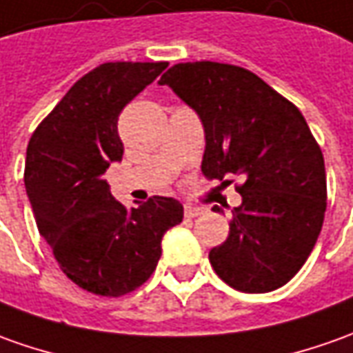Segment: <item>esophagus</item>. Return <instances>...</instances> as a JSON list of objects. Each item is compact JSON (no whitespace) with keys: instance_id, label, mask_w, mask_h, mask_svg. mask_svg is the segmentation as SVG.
Here are the masks:
<instances>
[{"instance_id":"34e87169","label":"esophagus","mask_w":353,"mask_h":353,"mask_svg":"<svg viewBox=\"0 0 353 353\" xmlns=\"http://www.w3.org/2000/svg\"><path fill=\"white\" fill-rule=\"evenodd\" d=\"M203 212H205V210L199 207H185V218H196L201 216Z\"/></svg>"}]
</instances>
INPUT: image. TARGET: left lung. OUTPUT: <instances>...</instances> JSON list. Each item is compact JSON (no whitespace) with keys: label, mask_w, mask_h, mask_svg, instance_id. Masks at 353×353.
I'll return each mask as SVG.
<instances>
[{"label":"left lung","mask_w":353,"mask_h":353,"mask_svg":"<svg viewBox=\"0 0 353 353\" xmlns=\"http://www.w3.org/2000/svg\"><path fill=\"white\" fill-rule=\"evenodd\" d=\"M160 85L203 121V174L222 183L243 179L226 241L208 253L214 272L247 294L284 286L311 255L327 210L325 160L305 117L243 67L177 63Z\"/></svg>","instance_id":"8db88e82"}]
</instances>
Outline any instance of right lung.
I'll use <instances>...</instances> for the list:
<instances>
[{
  "label": "right lung",
  "instance_id": "obj_1",
  "mask_svg": "<svg viewBox=\"0 0 353 353\" xmlns=\"http://www.w3.org/2000/svg\"><path fill=\"white\" fill-rule=\"evenodd\" d=\"M166 67L98 65L69 88L26 146L25 187L38 232L67 278L96 296L119 297L143 286L162 255L164 234L183 220L172 196L123 207L104 179L123 157L121 110Z\"/></svg>",
  "mask_w": 353,
  "mask_h": 353
}]
</instances>
